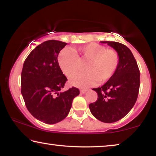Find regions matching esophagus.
Masks as SVG:
<instances>
[{"label":"esophagus","instance_id":"1","mask_svg":"<svg viewBox=\"0 0 156 156\" xmlns=\"http://www.w3.org/2000/svg\"><path fill=\"white\" fill-rule=\"evenodd\" d=\"M89 90V89H81L80 90V93L81 94H85L87 91H88Z\"/></svg>","mask_w":156,"mask_h":156}]
</instances>
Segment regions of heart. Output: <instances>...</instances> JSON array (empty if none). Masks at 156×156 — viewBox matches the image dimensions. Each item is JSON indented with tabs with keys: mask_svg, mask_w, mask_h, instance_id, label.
Here are the masks:
<instances>
[{
	"mask_svg": "<svg viewBox=\"0 0 156 156\" xmlns=\"http://www.w3.org/2000/svg\"><path fill=\"white\" fill-rule=\"evenodd\" d=\"M64 49L58 57L60 69L70 77L79 70L80 62L88 61L86 66L87 72L78 74L70 78V83L76 87L86 88L98 81L107 82L112 77L119 64V55L115 50L107 49L102 44L91 43L77 49Z\"/></svg>",
	"mask_w": 156,
	"mask_h": 156,
	"instance_id": "b5f03b06",
	"label": "heart"
}]
</instances>
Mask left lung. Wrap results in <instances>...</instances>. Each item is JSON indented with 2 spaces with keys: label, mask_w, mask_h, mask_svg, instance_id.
<instances>
[{
  "label": "left lung",
  "mask_w": 156,
  "mask_h": 156,
  "mask_svg": "<svg viewBox=\"0 0 156 156\" xmlns=\"http://www.w3.org/2000/svg\"><path fill=\"white\" fill-rule=\"evenodd\" d=\"M113 47L119 55V64L113 76L101 87L93 89L98 99L89 105L95 118L105 123L115 122L130 112L138 98L140 70L127 47L113 41H101Z\"/></svg>",
  "instance_id": "1"
}]
</instances>
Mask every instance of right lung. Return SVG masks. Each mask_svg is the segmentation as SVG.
<instances>
[{
	"instance_id": "1",
	"label": "right lung",
	"mask_w": 156,
	"mask_h": 156,
	"mask_svg": "<svg viewBox=\"0 0 156 156\" xmlns=\"http://www.w3.org/2000/svg\"><path fill=\"white\" fill-rule=\"evenodd\" d=\"M66 43L50 40L31 51L21 73V94L30 113L37 120L53 125L67 117L72 101L80 94L74 87L62 91L67 78L58 62Z\"/></svg>"
}]
</instances>
